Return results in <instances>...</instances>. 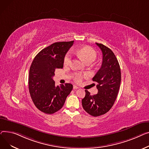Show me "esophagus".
Instances as JSON below:
<instances>
[{"label": "esophagus", "instance_id": "esophagus-1", "mask_svg": "<svg viewBox=\"0 0 149 149\" xmlns=\"http://www.w3.org/2000/svg\"><path fill=\"white\" fill-rule=\"evenodd\" d=\"M78 88H79V87H78V86H76V85H74L73 86V89H78Z\"/></svg>", "mask_w": 149, "mask_h": 149}]
</instances>
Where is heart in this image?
Instances as JSON below:
<instances>
[{
	"instance_id": "b5f03b06",
	"label": "heart",
	"mask_w": 149,
	"mask_h": 149,
	"mask_svg": "<svg viewBox=\"0 0 149 149\" xmlns=\"http://www.w3.org/2000/svg\"><path fill=\"white\" fill-rule=\"evenodd\" d=\"M75 53L83 59L86 64H91L97 58V52L92 47L90 46H85L77 50ZM72 54L71 52H69L66 54L64 59V64L65 65H69L72 63ZM87 76V74H82L76 73L73 74V78L76 82H81L83 78Z\"/></svg>"
}]
</instances>
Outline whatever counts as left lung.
I'll return each mask as SVG.
<instances>
[{
	"label": "left lung",
	"instance_id": "8db88e82",
	"mask_svg": "<svg viewBox=\"0 0 149 149\" xmlns=\"http://www.w3.org/2000/svg\"><path fill=\"white\" fill-rule=\"evenodd\" d=\"M102 52L103 59L100 68L93 78L97 82V94L91 95L85 90L82 100L84 110L93 117L108 112L116 101L121 82V70L118 61L113 52L102 44L96 42Z\"/></svg>",
	"mask_w": 149,
	"mask_h": 149
}]
</instances>
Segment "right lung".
I'll use <instances>...</instances> for the list:
<instances>
[{"mask_svg": "<svg viewBox=\"0 0 149 149\" xmlns=\"http://www.w3.org/2000/svg\"><path fill=\"white\" fill-rule=\"evenodd\" d=\"M74 41L57 42L43 49L34 58L29 70V90L36 107L52 114L62 108L73 89L71 84L55 86L53 76L57 68H63L64 59Z\"/></svg>", "mask_w": 149, "mask_h": 149, "instance_id": "add662e5", "label": "right lung"}]
</instances>
